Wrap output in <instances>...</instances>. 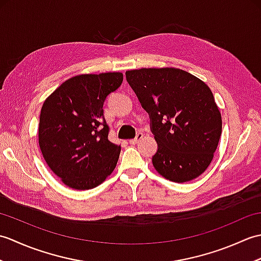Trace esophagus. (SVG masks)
Listing matches in <instances>:
<instances>
[{
    "label": "esophagus",
    "instance_id": "34e87169",
    "mask_svg": "<svg viewBox=\"0 0 261 261\" xmlns=\"http://www.w3.org/2000/svg\"><path fill=\"white\" fill-rule=\"evenodd\" d=\"M142 137H143V135H142V134H140V132H139V134L137 135V137L135 138V139H131V140L129 141V142H130V145H137V143L139 142V141L142 139Z\"/></svg>",
    "mask_w": 261,
    "mask_h": 261
}]
</instances>
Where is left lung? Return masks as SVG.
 I'll return each mask as SVG.
<instances>
[{"instance_id": "1", "label": "left lung", "mask_w": 261, "mask_h": 261, "mask_svg": "<svg viewBox=\"0 0 261 261\" xmlns=\"http://www.w3.org/2000/svg\"><path fill=\"white\" fill-rule=\"evenodd\" d=\"M125 76L150 116L158 143L154 169L176 182L203 174L222 132V118L210 87L188 71L173 67L127 70Z\"/></svg>"}]
</instances>
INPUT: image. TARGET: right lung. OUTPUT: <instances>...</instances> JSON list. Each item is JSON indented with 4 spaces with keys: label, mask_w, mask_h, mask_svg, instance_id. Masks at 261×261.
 Returning a JSON list of instances; mask_svg holds the SVG:
<instances>
[{
    "label": "right lung",
    "mask_w": 261,
    "mask_h": 261,
    "mask_svg": "<svg viewBox=\"0 0 261 261\" xmlns=\"http://www.w3.org/2000/svg\"><path fill=\"white\" fill-rule=\"evenodd\" d=\"M122 73L71 77L43 102L39 146L55 175L74 190H91L112 174L121 146L108 139L103 104L118 90Z\"/></svg>",
    "instance_id": "right-lung-1"
}]
</instances>
